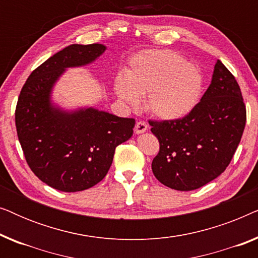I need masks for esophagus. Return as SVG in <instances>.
<instances>
[{"label": "esophagus", "mask_w": 258, "mask_h": 258, "mask_svg": "<svg viewBox=\"0 0 258 258\" xmlns=\"http://www.w3.org/2000/svg\"><path fill=\"white\" fill-rule=\"evenodd\" d=\"M147 130H148V124L146 122L140 121V122L136 123V125H135V133L136 134H142L144 132H147Z\"/></svg>", "instance_id": "obj_1"}]
</instances>
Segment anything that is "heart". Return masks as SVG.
<instances>
[{
    "label": "heart",
    "mask_w": 258,
    "mask_h": 258,
    "mask_svg": "<svg viewBox=\"0 0 258 258\" xmlns=\"http://www.w3.org/2000/svg\"><path fill=\"white\" fill-rule=\"evenodd\" d=\"M121 100L137 105L146 95L147 110L165 121L183 118L196 107L203 91V75L192 63L169 49H150L133 56L124 76L115 81Z\"/></svg>",
    "instance_id": "1"
}]
</instances>
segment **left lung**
<instances>
[{
  "mask_svg": "<svg viewBox=\"0 0 258 258\" xmlns=\"http://www.w3.org/2000/svg\"><path fill=\"white\" fill-rule=\"evenodd\" d=\"M245 121L237 81L217 59L210 86L190 114L175 121H149L160 142L151 163L155 177L179 191L206 185L230 163Z\"/></svg>",
  "mask_w": 258,
  "mask_h": 258,
  "instance_id": "obj_1",
  "label": "left lung"
}]
</instances>
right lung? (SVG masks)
<instances>
[{"mask_svg":"<svg viewBox=\"0 0 258 258\" xmlns=\"http://www.w3.org/2000/svg\"><path fill=\"white\" fill-rule=\"evenodd\" d=\"M103 44H72L37 67L21 90L15 124L31 171L51 188L75 192L105 177L118 144L133 136L135 119L94 108L66 111L51 103L56 81L67 68L94 62Z\"/></svg>","mask_w":258,"mask_h":258,"instance_id":"right-lung-1","label":"right lung"}]
</instances>
